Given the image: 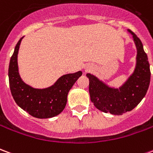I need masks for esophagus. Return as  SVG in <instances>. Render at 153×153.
Listing matches in <instances>:
<instances>
[{"mask_svg":"<svg viewBox=\"0 0 153 153\" xmlns=\"http://www.w3.org/2000/svg\"><path fill=\"white\" fill-rule=\"evenodd\" d=\"M85 69H86V70H88V67H86Z\"/></svg>","mask_w":153,"mask_h":153,"instance_id":"1","label":"esophagus"}]
</instances>
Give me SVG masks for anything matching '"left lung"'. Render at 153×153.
Masks as SVG:
<instances>
[{"instance_id":"1","label":"left lung","mask_w":153,"mask_h":153,"mask_svg":"<svg viewBox=\"0 0 153 153\" xmlns=\"http://www.w3.org/2000/svg\"><path fill=\"white\" fill-rule=\"evenodd\" d=\"M137 48L134 71L119 88H111L91 74L89 79L90 98L94 106L105 113L122 115L130 111L142 101L147 93L150 83V65L141 40L130 30Z\"/></svg>"}]
</instances>
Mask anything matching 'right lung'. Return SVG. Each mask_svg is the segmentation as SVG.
I'll list each match as a JSON object with an SVG mask.
<instances>
[{
  "label": "right lung",
  "instance_id": "add662e5",
  "mask_svg": "<svg viewBox=\"0 0 153 153\" xmlns=\"http://www.w3.org/2000/svg\"><path fill=\"white\" fill-rule=\"evenodd\" d=\"M21 38L16 44L9 65V83L12 97L20 108L33 117L51 118L65 109L70 88L82 75V71L68 74L59 78L56 83L46 88H34L22 80L19 73L18 53Z\"/></svg>",
  "mask_w": 153,
  "mask_h": 153
}]
</instances>
